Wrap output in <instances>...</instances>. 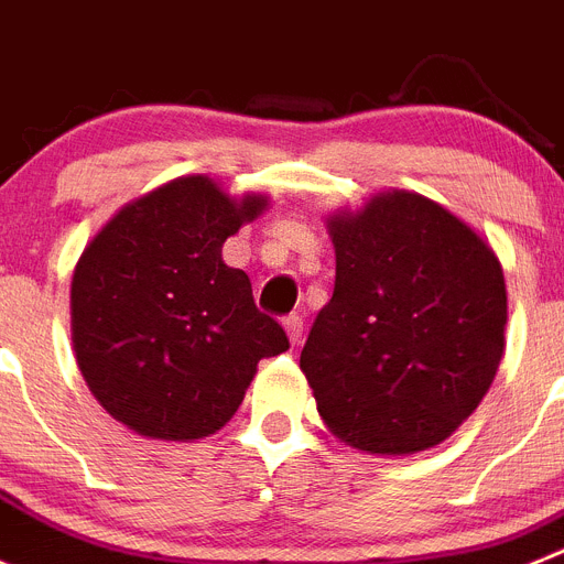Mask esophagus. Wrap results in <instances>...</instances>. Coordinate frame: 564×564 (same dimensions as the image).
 <instances>
[{
	"label": "esophagus",
	"mask_w": 564,
	"mask_h": 564,
	"mask_svg": "<svg viewBox=\"0 0 564 564\" xmlns=\"http://www.w3.org/2000/svg\"><path fill=\"white\" fill-rule=\"evenodd\" d=\"M283 326H286V334L289 339H292V345H297L303 339V317L301 314H289V317H283Z\"/></svg>",
	"instance_id": "obj_1"
}]
</instances>
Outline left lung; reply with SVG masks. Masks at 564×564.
Here are the masks:
<instances>
[{"instance_id": "8db88e82", "label": "left lung", "mask_w": 564, "mask_h": 564, "mask_svg": "<svg viewBox=\"0 0 564 564\" xmlns=\"http://www.w3.org/2000/svg\"><path fill=\"white\" fill-rule=\"evenodd\" d=\"M337 278L301 351L317 410L345 444L413 455L489 390L506 348V281L466 221L413 191L328 219Z\"/></svg>"}]
</instances>
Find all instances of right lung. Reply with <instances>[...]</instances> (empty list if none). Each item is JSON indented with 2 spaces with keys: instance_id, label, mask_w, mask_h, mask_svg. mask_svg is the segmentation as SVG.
Masks as SVG:
<instances>
[{
  "instance_id": "right-lung-1",
  "label": "right lung",
  "mask_w": 564,
  "mask_h": 564,
  "mask_svg": "<svg viewBox=\"0 0 564 564\" xmlns=\"http://www.w3.org/2000/svg\"><path fill=\"white\" fill-rule=\"evenodd\" d=\"M267 196L232 199L210 176L140 196L89 241L73 275V345L100 408L160 441H194L236 415L263 357L289 337L258 312L221 245Z\"/></svg>"
}]
</instances>
